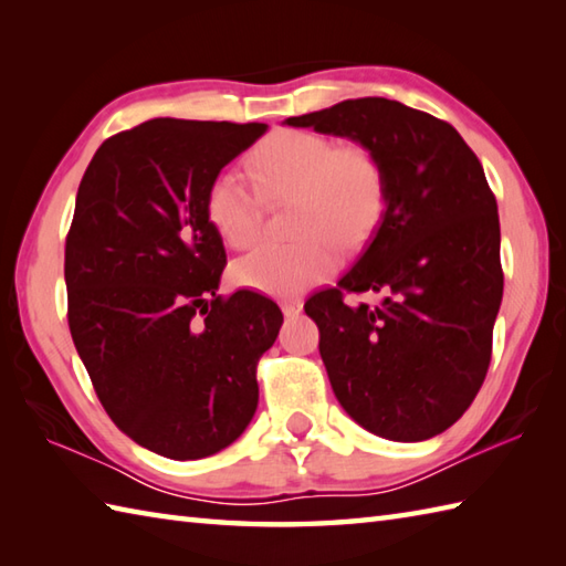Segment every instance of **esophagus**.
<instances>
[{"label": "esophagus", "instance_id": "esophagus-1", "mask_svg": "<svg viewBox=\"0 0 566 566\" xmlns=\"http://www.w3.org/2000/svg\"><path fill=\"white\" fill-rule=\"evenodd\" d=\"M282 311H284L286 318H294V316L302 314L304 304L298 302V298H284V302H282Z\"/></svg>", "mask_w": 566, "mask_h": 566}]
</instances>
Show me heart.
<instances>
[{"label": "heart", "mask_w": 566, "mask_h": 566, "mask_svg": "<svg viewBox=\"0 0 566 566\" xmlns=\"http://www.w3.org/2000/svg\"><path fill=\"white\" fill-rule=\"evenodd\" d=\"M250 179L264 203L294 201L292 245H262L233 262L243 290L290 298L333 274L340 248H355L375 228L384 177L371 153L335 148L311 130H280L250 155ZM207 219L228 248H248L262 226L260 200L235 172H219L207 189Z\"/></svg>", "instance_id": "heart-1"}]
</instances>
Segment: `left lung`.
<instances>
[{
  "label": "left lung",
  "mask_w": 566,
  "mask_h": 566,
  "mask_svg": "<svg viewBox=\"0 0 566 566\" xmlns=\"http://www.w3.org/2000/svg\"><path fill=\"white\" fill-rule=\"evenodd\" d=\"M284 124L350 138L384 177L367 248L338 286L304 306L335 399L379 438L440 436L482 389L503 296L499 209L484 167L450 124L384 97ZM343 291H375L382 302L347 307Z\"/></svg>",
  "instance_id": "obj_1"
}]
</instances>
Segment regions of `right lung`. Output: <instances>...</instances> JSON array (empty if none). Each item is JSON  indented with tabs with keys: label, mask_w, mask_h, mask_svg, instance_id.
Segmentation results:
<instances>
[{
	"label": "right lung",
	"mask_w": 566,
	"mask_h": 566,
	"mask_svg": "<svg viewBox=\"0 0 566 566\" xmlns=\"http://www.w3.org/2000/svg\"><path fill=\"white\" fill-rule=\"evenodd\" d=\"M268 124L153 118L104 140L65 243L67 323L104 411L170 460L235 442L258 408V357L282 328L272 298H221L211 179Z\"/></svg>",
	"instance_id": "add662e5"
}]
</instances>
